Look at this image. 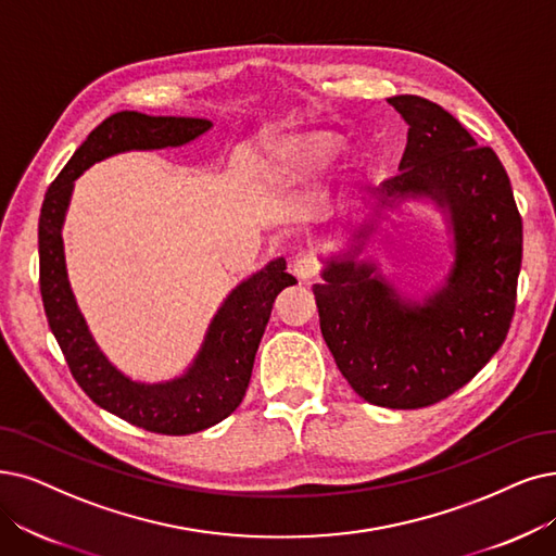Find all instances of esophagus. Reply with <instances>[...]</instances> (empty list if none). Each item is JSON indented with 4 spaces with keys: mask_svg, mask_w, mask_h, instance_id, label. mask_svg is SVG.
I'll list each match as a JSON object with an SVG mask.
<instances>
[{
    "mask_svg": "<svg viewBox=\"0 0 556 556\" xmlns=\"http://www.w3.org/2000/svg\"><path fill=\"white\" fill-rule=\"evenodd\" d=\"M319 274V262L313 255H303L294 262V276L303 282L313 280Z\"/></svg>",
    "mask_w": 556,
    "mask_h": 556,
    "instance_id": "obj_1",
    "label": "esophagus"
}]
</instances>
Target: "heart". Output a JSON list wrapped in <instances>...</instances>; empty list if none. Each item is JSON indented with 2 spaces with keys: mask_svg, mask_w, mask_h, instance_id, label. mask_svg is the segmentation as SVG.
I'll list each match as a JSON object with an SVG mask.
<instances>
[{
  "mask_svg": "<svg viewBox=\"0 0 556 556\" xmlns=\"http://www.w3.org/2000/svg\"><path fill=\"white\" fill-rule=\"evenodd\" d=\"M338 152L340 141L332 135H326V131H315V135H305L303 139L294 141V154L301 168H324L338 157Z\"/></svg>",
  "mask_w": 556,
  "mask_h": 556,
  "instance_id": "heart-1",
  "label": "heart"
}]
</instances>
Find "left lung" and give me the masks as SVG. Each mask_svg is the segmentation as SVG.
<instances>
[{
  "mask_svg": "<svg viewBox=\"0 0 556 556\" xmlns=\"http://www.w3.org/2000/svg\"><path fill=\"white\" fill-rule=\"evenodd\" d=\"M408 123L399 175L371 189L369 214L346 218L349 247L313 287L321 336L349 386L383 408H425L454 394L493 358L514 319L522 218L508 175L450 111L419 96L388 100ZM431 202L453 235L455 262L435 291L413 300L359 260L386 211Z\"/></svg>",
  "mask_w": 556,
  "mask_h": 556,
  "instance_id": "left-lung-1",
  "label": "left lung"
}]
</instances>
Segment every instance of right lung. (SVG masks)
Returning <instances> with one entry per match:
<instances>
[{"instance_id": "1", "label": "right lung", "mask_w": 556, "mask_h": 556, "mask_svg": "<svg viewBox=\"0 0 556 556\" xmlns=\"http://www.w3.org/2000/svg\"><path fill=\"white\" fill-rule=\"evenodd\" d=\"M210 129L212 121L207 118L118 111L102 121L75 150L50 185L38 218L40 296L75 381L100 408L129 425L164 435L210 429L241 404L276 296L296 278L287 274V262L278 257L241 280L216 309L205 340L185 374L170 381L143 383L111 363L88 330L65 269L61 230L75 180L86 168L129 150L180 148Z\"/></svg>"}]
</instances>
